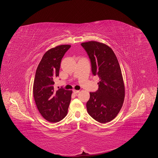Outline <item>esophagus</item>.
<instances>
[{"label":"esophagus","mask_w":158,"mask_h":158,"mask_svg":"<svg viewBox=\"0 0 158 158\" xmlns=\"http://www.w3.org/2000/svg\"><path fill=\"white\" fill-rule=\"evenodd\" d=\"M73 91V92H74V94H78V93L79 92V90H75V89H74Z\"/></svg>","instance_id":"34e87169"}]
</instances>
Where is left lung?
<instances>
[{"label": "left lung", "mask_w": 158, "mask_h": 158, "mask_svg": "<svg viewBox=\"0 0 158 158\" xmlns=\"http://www.w3.org/2000/svg\"><path fill=\"white\" fill-rule=\"evenodd\" d=\"M91 62L93 75L100 78L98 89L90 92L86 106L89 114L100 123L110 122L120 111L125 88L121 69L113 50L105 44L89 41L81 44Z\"/></svg>", "instance_id": "left-lung-1"}]
</instances>
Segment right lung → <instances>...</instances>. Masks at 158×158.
<instances>
[{
	"label": "right lung",
	"mask_w": 158,
	"mask_h": 158,
	"mask_svg": "<svg viewBox=\"0 0 158 158\" xmlns=\"http://www.w3.org/2000/svg\"><path fill=\"white\" fill-rule=\"evenodd\" d=\"M70 47V45H61L48 50L36 69L33 85L34 100L40 114L50 123L59 122L67 115L71 102L72 90L54 87L61 59Z\"/></svg>",
	"instance_id": "right-lung-1"
}]
</instances>
